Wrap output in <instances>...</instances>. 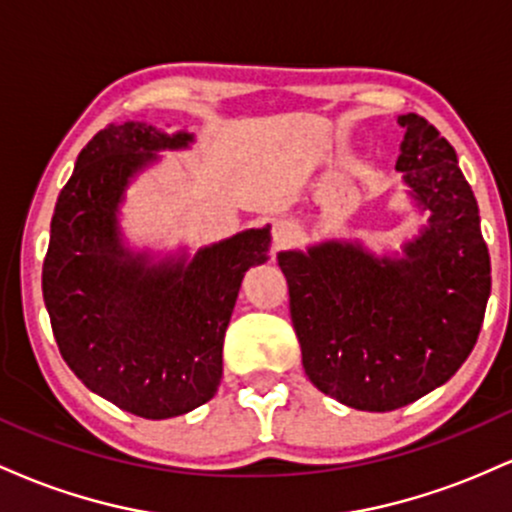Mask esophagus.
I'll return each instance as SVG.
<instances>
[{
  "instance_id": "1",
  "label": "esophagus",
  "mask_w": 512,
  "mask_h": 512,
  "mask_svg": "<svg viewBox=\"0 0 512 512\" xmlns=\"http://www.w3.org/2000/svg\"><path fill=\"white\" fill-rule=\"evenodd\" d=\"M274 248H286V245L293 243V238H296V226H293L291 221H276L274 223Z\"/></svg>"
}]
</instances>
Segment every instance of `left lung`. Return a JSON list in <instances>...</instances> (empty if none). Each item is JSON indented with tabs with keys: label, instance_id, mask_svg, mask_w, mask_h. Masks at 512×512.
Masks as SVG:
<instances>
[{
	"label": "left lung",
	"instance_id": "1",
	"mask_svg": "<svg viewBox=\"0 0 512 512\" xmlns=\"http://www.w3.org/2000/svg\"><path fill=\"white\" fill-rule=\"evenodd\" d=\"M397 122V170L431 211L402 260L351 243L279 255L305 375L361 411L399 409L448 383L477 344L491 293L479 207L455 149L421 115Z\"/></svg>",
	"mask_w": 512,
	"mask_h": 512
}]
</instances>
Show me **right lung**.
<instances>
[{"label":"right lung","mask_w":512,"mask_h":512,"mask_svg":"<svg viewBox=\"0 0 512 512\" xmlns=\"http://www.w3.org/2000/svg\"><path fill=\"white\" fill-rule=\"evenodd\" d=\"M190 142L144 122L101 129L57 197L43 262L45 308L67 366L144 419L187 414L216 395L240 281L269 257L267 228L199 250L192 262L149 264L122 248L117 204L129 178L156 161L154 151Z\"/></svg>","instance_id":"right-lung-1"}]
</instances>
